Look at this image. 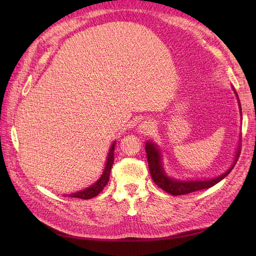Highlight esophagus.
Listing matches in <instances>:
<instances>
[{
    "label": "esophagus",
    "instance_id": "obj_1",
    "mask_svg": "<svg viewBox=\"0 0 256 256\" xmlns=\"http://www.w3.org/2000/svg\"><path fill=\"white\" fill-rule=\"evenodd\" d=\"M154 124L152 120H145L142 124H140L138 130H140V132L147 134H150L154 130Z\"/></svg>",
    "mask_w": 256,
    "mask_h": 256
}]
</instances>
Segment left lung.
Listing matches in <instances>:
<instances>
[{
	"mask_svg": "<svg viewBox=\"0 0 256 256\" xmlns=\"http://www.w3.org/2000/svg\"><path fill=\"white\" fill-rule=\"evenodd\" d=\"M234 92L237 96V92L235 90H234ZM239 108H240V113H242V106H240V102H239ZM145 150L147 154V161H148L150 172L154 182L156 184L158 187H160L162 190H164L166 192L170 193V194H172V196L188 194V193H191V192H196L198 190L208 189V188L212 187V186L221 182L224 177H226L230 173L232 170H233V168L235 166L239 154H240V148L238 146L233 164L230 166V168L226 173H223L222 175H220L218 177L212 178V180H174V178H171L166 174L164 168V166H162L161 152L156 144L152 142H146Z\"/></svg>",
	"mask_w": 256,
	"mask_h": 256,
	"instance_id": "obj_1",
	"label": "left lung"
}]
</instances>
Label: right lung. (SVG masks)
I'll list each match as a JSON object with an SVG mask.
<instances>
[{
	"mask_svg": "<svg viewBox=\"0 0 256 256\" xmlns=\"http://www.w3.org/2000/svg\"><path fill=\"white\" fill-rule=\"evenodd\" d=\"M115 144L116 141L113 142L111 145V148L109 150V154H108V159H106V164L104 170V173L102 177L94 184L90 186L86 189H84L82 191H78L76 193H72V194H68L66 196H70V198H83V200H88L98 196L100 192L102 191V189L106 187V184L109 182L110 178V172H111V168L113 166L114 162V148H115Z\"/></svg>",
	"mask_w": 256,
	"mask_h": 256,
	"instance_id": "add662e5",
	"label": "right lung"
}]
</instances>
